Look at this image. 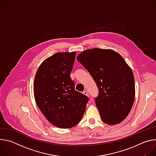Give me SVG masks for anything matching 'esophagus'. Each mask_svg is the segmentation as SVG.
<instances>
[{
  "instance_id": "34e87169",
  "label": "esophagus",
  "mask_w": 156,
  "mask_h": 156,
  "mask_svg": "<svg viewBox=\"0 0 156 156\" xmlns=\"http://www.w3.org/2000/svg\"><path fill=\"white\" fill-rule=\"evenodd\" d=\"M83 93L84 95H86V96H88V97H89V94H88V93H87V91L84 90V91L83 92Z\"/></svg>"
}]
</instances>
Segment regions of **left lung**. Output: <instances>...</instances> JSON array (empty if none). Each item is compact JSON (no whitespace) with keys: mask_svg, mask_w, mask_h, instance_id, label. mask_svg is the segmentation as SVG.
<instances>
[{"mask_svg":"<svg viewBox=\"0 0 156 156\" xmlns=\"http://www.w3.org/2000/svg\"><path fill=\"white\" fill-rule=\"evenodd\" d=\"M77 60L98 87L95 102L102 120L110 125L122 122L129 114L135 97V79L129 66L111 49L86 50Z\"/></svg>","mask_w":156,"mask_h":156,"instance_id":"left-lung-1","label":"left lung"}]
</instances>
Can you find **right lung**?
<instances>
[{
	"instance_id": "1",
	"label": "right lung",
	"mask_w": 156,
	"mask_h": 156,
	"mask_svg": "<svg viewBox=\"0 0 156 156\" xmlns=\"http://www.w3.org/2000/svg\"><path fill=\"white\" fill-rule=\"evenodd\" d=\"M76 52H58L44 60L34 81L37 105L53 125L70 128L81 120L89 98L75 90L70 77Z\"/></svg>"
}]
</instances>
